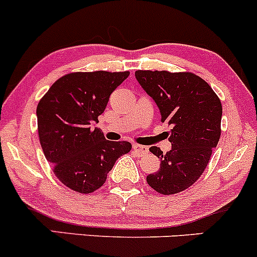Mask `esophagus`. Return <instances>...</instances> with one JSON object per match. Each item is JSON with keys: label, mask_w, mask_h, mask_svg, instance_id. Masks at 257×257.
Listing matches in <instances>:
<instances>
[{"label": "esophagus", "mask_w": 257, "mask_h": 257, "mask_svg": "<svg viewBox=\"0 0 257 257\" xmlns=\"http://www.w3.org/2000/svg\"><path fill=\"white\" fill-rule=\"evenodd\" d=\"M134 151L137 156H145L148 153V147L141 145H134Z\"/></svg>", "instance_id": "esophagus-1"}]
</instances>
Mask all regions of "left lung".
I'll return each mask as SVG.
<instances>
[{
  "mask_svg": "<svg viewBox=\"0 0 257 257\" xmlns=\"http://www.w3.org/2000/svg\"><path fill=\"white\" fill-rule=\"evenodd\" d=\"M135 76L157 104L163 122L173 125L168 132L172 150L164 154L158 147L150 148L161 167L147 176V183L159 194H178L205 172L220 137L222 104L209 84L194 73L136 71Z\"/></svg>",
  "mask_w": 257,
  "mask_h": 257,
  "instance_id": "left-lung-1",
  "label": "left lung"
}]
</instances>
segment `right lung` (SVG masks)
I'll return each instance as SVG.
<instances>
[{
  "mask_svg": "<svg viewBox=\"0 0 257 257\" xmlns=\"http://www.w3.org/2000/svg\"><path fill=\"white\" fill-rule=\"evenodd\" d=\"M130 72H74L51 85L37 107L41 148L55 175L71 190L90 194L106 181L115 162L131 151L126 141H107L98 116Z\"/></svg>",
  "mask_w": 257,
  "mask_h": 257,
  "instance_id": "right-lung-1",
  "label": "right lung"
}]
</instances>
